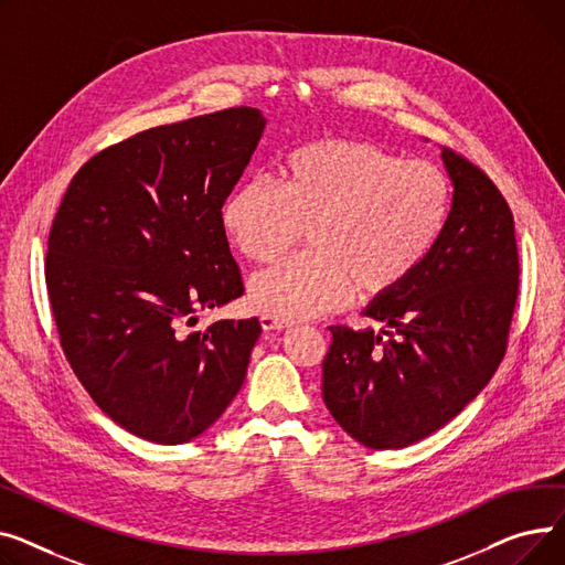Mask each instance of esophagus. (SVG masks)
<instances>
[{
	"instance_id": "1",
	"label": "esophagus",
	"mask_w": 565,
	"mask_h": 565,
	"mask_svg": "<svg viewBox=\"0 0 565 565\" xmlns=\"http://www.w3.org/2000/svg\"><path fill=\"white\" fill-rule=\"evenodd\" d=\"M259 323H262L264 330H282V328L291 326V321H285V319H278V317H269V315H262Z\"/></svg>"
}]
</instances>
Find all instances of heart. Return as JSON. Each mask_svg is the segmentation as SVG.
<instances>
[{
	"mask_svg": "<svg viewBox=\"0 0 565 565\" xmlns=\"http://www.w3.org/2000/svg\"><path fill=\"white\" fill-rule=\"evenodd\" d=\"M451 182L428 161H404L355 139H317L276 166V186L250 180L221 207L227 242L248 262L269 264L308 230L310 255L257 274L250 306L301 319L342 308L358 294L383 298L406 285L440 244Z\"/></svg>",
	"mask_w": 565,
	"mask_h": 565,
	"instance_id": "obj_1",
	"label": "heart"
}]
</instances>
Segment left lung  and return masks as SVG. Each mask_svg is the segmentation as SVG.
Returning <instances> with one entry per match:
<instances>
[{"instance_id": "1", "label": "left lung", "mask_w": 565, "mask_h": 565, "mask_svg": "<svg viewBox=\"0 0 565 565\" xmlns=\"http://www.w3.org/2000/svg\"><path fill=\"white\" fill-rule=\"evenodd\" d=\"M443 159L454 182L447 230L406 285L364 310L381 335L330 326L323 402L370 449H402L445 426L509 347L520 285L511 207L468 157L445 148Z\"/></svg>"}]
</instances>
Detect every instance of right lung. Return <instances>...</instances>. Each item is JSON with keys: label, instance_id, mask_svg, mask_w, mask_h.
Here are the masks:
<instances>
[{"label": "right lung", "instance_id": "1", "mask_svg": "<svg viewBox=\"0 0 565 565\" xmlns=\"http://www.w3.org/2000/svg\"><path fill=\"white\" fill-rule=\"evenodd\" d=\"M264 122L232 107L139 131L82 166L52 221L45 282L65 360L143 440L201 436L246 379L257 319L182 323L244 294L221 207Z\"/></svg>", "mask_w": 565, "mask_h": 565}]
</instances>
